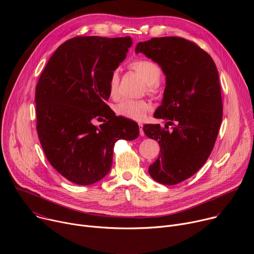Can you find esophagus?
<instances>
[{
  "mask_svg": "<svg viewBox=\"0 0 254 254\" xmlns=\"http://www.w3.org/2000/svg\"><path fill=\"white\" fill-rule=\"evenodd\" d=\"M138 127H139V134L140 135H144V132H143V125L142 124H138Z\"/></svg>",
  "mask_w": 254,
  "mask_h": 254,
  "instance_id": "obj_1",
  "label": "esophagus"
}]
</instances>
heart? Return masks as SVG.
I'll return each mask as SVG.
<instances>
[{
  "label": "heart",
  "instance_id": "obj_1",
  "mask_svg": "<svg viewBox=\"0 0 254 254\" xmlns=\"http://www.w3.org/2000/svg\"><path fill=\"white\" fill-rule=\"evenodd\" d=\"M129 67L148 84V91L154 92L156 84L159 83L162 76L161 67L154 61L148 59H136L129 64ZM119 82L120 76L118 71L112 72L108 80V93L114 99L118 97ZM150 107V104L146 100L126 99L115 106V113L120 117L140 122L146 117Z\"/></svg>",
  "mask_w": 254,
  "mask_h": 254
}]
</instances>
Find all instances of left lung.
Instances as JSON below:
<instances>
[{"instance_id":"left-lung-1","label":"left lung","mask_w":254,"mask_h":254,"mask_svg":"<svg viewBox=\"0 0 254 254\" xmlns=\"http://www.w3.org/2000/svg\"><path fill=\"white\" fill-rule=\"evenodd\" d=\"M139 52L166 75L162 104L154 114L167 122L165 127H142L161 148L149 174L160 184L176 185L193 176L214 148L223 116L218 70L206 51L184 38H152L137 43L135 53ZM169 125L173 126L171 131Z\"/></svg>"}]
</instances>
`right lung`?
<instances>
[{"label": "right lung", "mask_w": 254, "mask_h": 254, "mask_svg": "<svg viewBox=\"0 0 254 254\" xmlns=\"http://www.w3.org/2000/svg\"><path fill=\"white\" fill-rule=\"evenodd\" d=\"M130 37L83 36L60 45L36 86L37 132L52 167L70 182L91 185L110 172L115 143L138 136L136 123L106 104L108 80ZM95 120L102 121L98 127Z\"/></svg>", "instance_id": "right-lung-1"}]
</instances>
